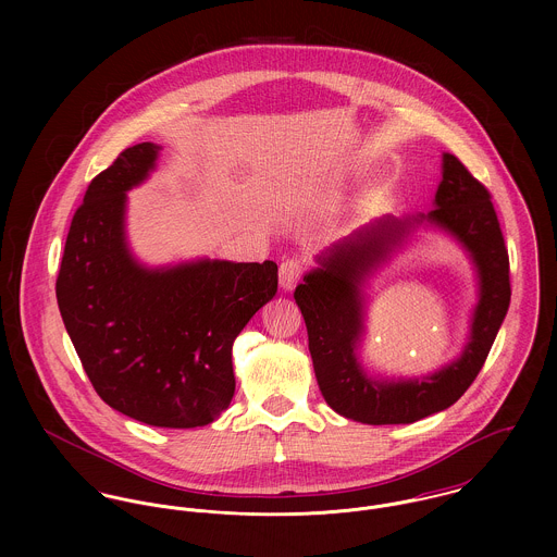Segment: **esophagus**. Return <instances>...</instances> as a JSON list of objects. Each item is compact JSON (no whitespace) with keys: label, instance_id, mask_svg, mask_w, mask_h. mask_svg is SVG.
<instances>
[{"label":"esophagus","instance_id":"obj_1","mask_svg":"<svg viewBox=\"0 0 557 557\" xmlns=\"http://www.w3.org/2000/svg\"><path fill=\"white\" fill-rule=\"evenodd\" d=\"M302 261L300 259H285L283 263H281V268H278V281H281V287L285 289V292H292L296 285H298V281H300V276H302Z\"/></svg>","mask_w":557,"mask_h":557}]
</instances>
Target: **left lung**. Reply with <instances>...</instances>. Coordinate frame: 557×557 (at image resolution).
Segmentation results:
<instances>
[{"label":"left lung","instance_id":"1","mask_svg":"<svg viewBox=\"0 0 557 557\" xmlns=\"http://www.w3.org/2000/svg\"><path fill=\"white\" fill-rule=\"evenodd\" d=\"M435 208L405 219H380L319 255V268L296 287V305L309 332V351L325 403L364 424H409L437 413L472 386L510 305L508 250L488 190L455 154L442 159ZM420 224L448 231L470 252L479 274V305L462 356L440 372L413 381H373L355 349L363 333L361 285Z\"/></svg>","mask_w":557,"mask_h":557}]
</instances>
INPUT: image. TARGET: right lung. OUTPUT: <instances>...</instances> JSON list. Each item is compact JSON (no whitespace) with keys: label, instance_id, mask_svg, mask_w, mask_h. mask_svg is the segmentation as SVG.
<instances>
[{"label":"right lung","instance_id":"obj_1","mask_svg":"<svg viewBox=\"0 0 557 557\" xmlns=\"http://www.w3.org/2000/svg\"><path fill=\"white\" fill-rule=\"evenodd\" d=\"M146 141L98 173L73 216L55 283L81 364L109 407L164 429L216 420L232 403V347L274 298V261L197 259L146 268L126 242V190L159 159Z\"/></svg>","mask_w":557,"mask_h":557}]
</instances>
